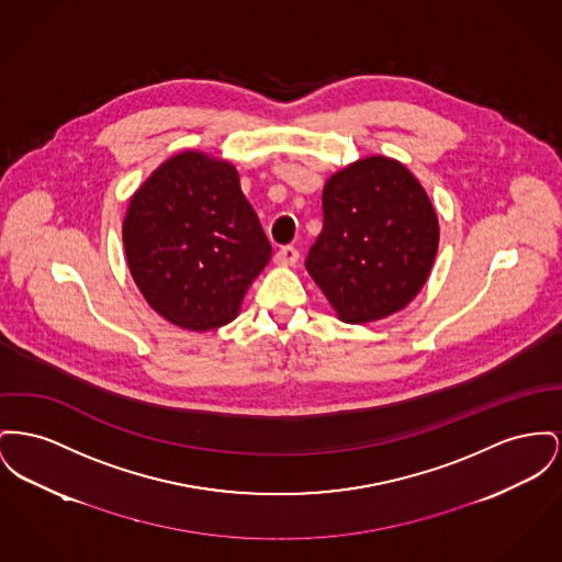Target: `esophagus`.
Listing matches in <instances>:
<instances>
[{
    "instance_id": "1",
    "label": "esophagus",
    "mask_w": 562,
    "mask_h": 562,
    "mask_svg": "<svg viewBox=\"0 0 562 562\" xmlns=\"http://www.w3.org/2000/svg\"><path fill=\"white\" fill-rule=\"evenodd\" d=\"M297 259L299 250L295 246H282V248L276 252V257H273L276 265H284V267L297 263Z\"/></svg>"
}]
</instances>
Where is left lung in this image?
Returning a JSON list of instances; mask_svg holds the SVG:
<instances>
[{
	"label": "left lung",
	"instance_id": "obj_1",
	"mask_svg": "<svg viewBox=\"0 0 562 562\" xmlns=\"http://www.w3.org/2000/svg\"><path fill=\"white\" fill-rule=\"evenodd\" d=\"M323 216L305 267L344 323L386 318L420 293L437 255L439 225L407 167L367 157L333 173L323 191Z\"/></svg>",
	"mask_w": 562,
	"mask_h": 562
}]
</instances>
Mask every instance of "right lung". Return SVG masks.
Returning <instances> with one entry per match:
<instances>
[{
	"label": "right lung",
	"mask_w": 562,
	"mask_h": 562,
	"mask_svg": "<svg viewBox=\"0 0 562 562\" xmlns=\"http://www.w3.org/2000/svg\"><path fill=\"white\" fill-rule=\"evenodd\" d=\"M123 244L150 307L189 330L232 323L271 259L235 167L193 150L157 167L135 191Z\"/></svg>",
	"instance_id": "obj_1"
}]
</instances>
